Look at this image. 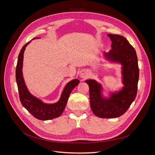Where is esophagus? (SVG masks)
<instances>
[{
	"label": "esophagus",
	"instance_id": "obj_1",
	"mask_svg": "<svg viewBox=\"0 0 155 155\" xmlns=\"http://www.w3.org/2000/svg\"><path fill=\"white\" fill-rule=\"evenodd\" d=\"M88 76V72L85 70H82L79 73V77L81 78L85 79Z\"/></svg>",
	"mask_w": 155,
	"mask_h": 155
}]
</instances>
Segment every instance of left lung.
I'll use <instances>...</instances> for the list:
<instances>
[{
  "label": "left lung",
  "instance_id": "obj_1",
  "mask_svg": "<svg viewBox=\"0 0 155 155\" xmlns=\"http://www.w3.org/2000/svg\"><path fill=\"white\" fill-rule=\"evenodd\" d=\"M112 41L111 50L104 52L106 61L121 65L122 83L119 91H109L105 96L102 84L94 79H87L90 106L93 114L100 118H117L122 115L136 98L139 68L136 50L128 40L119 35H107Z\"/></svg>",
  "mask_w": 155,
  "mask_h": 155
}]
</instances>
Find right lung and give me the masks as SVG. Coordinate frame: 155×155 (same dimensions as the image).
I'll list each match as a JSON object with an SVG mask.
<instances>
[{
  "mask_svg": "<svg viewBox=\"0 0 155 155\" xmlns=\"http://www.w3.org/2000/svg\"><path fill=\"white\" fill-rule=\"evenodd\" d=\"M36 38H34L33 40ZM31 41H29L23 47L18 56L16 70V79L19 94V99L21 104L36 119L41 120H51L61 115L67 104L70 94L74 88L78 86L79 80L78 79H72L66 84L59 100L54 104H47L43 102L40 98L35 97L28 89L22 71L25 50L27 45Z\"/></svg>",
  "mask_w": 155,
  "mask_h": 155,
  "instance_id": "add662e5",
  "label": "right lung"
}]
</instances>
